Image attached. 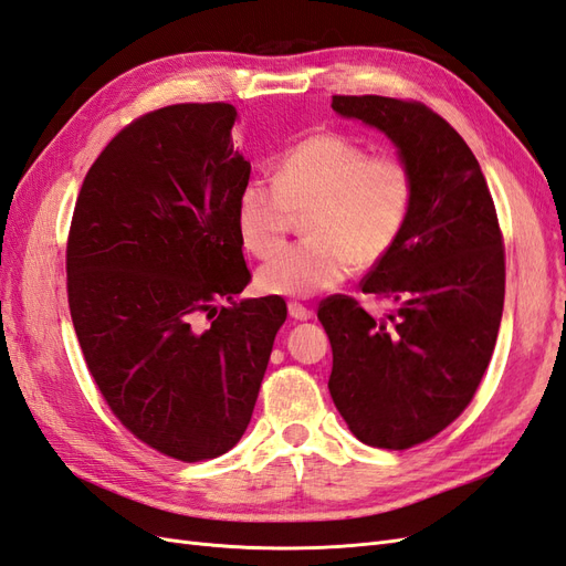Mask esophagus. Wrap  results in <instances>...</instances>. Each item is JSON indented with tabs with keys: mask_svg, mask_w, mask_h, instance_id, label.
I'll return each mask as SVG.
<instances>
[{
	"mask_svg": "<svg viewBox=\"0 0 566 566\" xmlns=\"http://www.w3.org/2000/svg\"><path fill=\"white\" fill-rule=\"evenodd\" d=\"M287 312H290V316H293L295 321H307V318L314 316V312L310 307H304V304H300V302H290L287 304Z\"/></svg>",
	"mask_w": 566,
	"mask_h": 566,
	"instance_id": "obj_1",
	"label": "esophagus"
}]
</instances>
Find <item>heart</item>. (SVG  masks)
I'll return each instance as SVG.
<instances>
[{
	"mask_svg": "<svg viewBox=\"0 0 566 566\" xmlns=\"http://www.w3.org/2000/svg\"><path fill=\"white\" fill-rule=\"evenodd\" d=\"M415 171L397 155H371L343 133H316L290 147L276 182L254 178L238 197V231L248 252L271 259L304 213L310 240L283 250L259 271L271 295L307 297L343 283L355 264L384 262L415 207Z\"/></svg>",
	"mask_w": 566,
	"mask_h": 566,
	"instance_id": "obj_1",
	"label": "heart"
}]
</instances>
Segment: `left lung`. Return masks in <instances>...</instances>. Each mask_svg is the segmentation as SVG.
I'll list each match as a JSON object with an SVG mask.
<instances>
[{"instance_id": "1", "label": "left lung", "mask_w": 566, "mask_h": 566, "mask_svg": "<svg viewBox=\"0 0 566 566\" xmlns=\"http://www.w3.org/2000/svg\"><path fill=\"white\" fill-rule=\"evenodd\" d=\"M333 109L384 130L415 171V207L395 250L359 283L388 302L318 304L333 347L328 390L361 442L407 450L462 415L493 357L505 304V242L481 166L417 99L333 95Z\"/></svg>"}]
</instances>
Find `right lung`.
<instances>
[{
	"instance_id": "add662e5",
	"label": "right lung",
	"mask_w": 566,
	"mask_h": 566,
	"mask_svg": "<svg viewBox=\"0 0 566 566\" xmlns=\"http://www.w3.org/2000/svg\"><path fill=\"white\" fill-rule=\"evenodd\" d=\"M235 116L186 102L130 120L90 166L66 240L69 310L104 402L180 462L213 460L245 433L287 316L279 295L217 307L252 279Z\"/></svg>"
}]
</instances>
